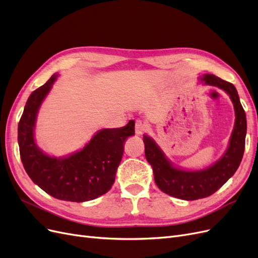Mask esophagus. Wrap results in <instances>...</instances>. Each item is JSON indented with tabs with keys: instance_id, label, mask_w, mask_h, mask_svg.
I'll return each instance as SVG.
<instances>
[{
	"instance_id": "1",
	"label": "esophagus",
	"mask_w": 258,
	"mask_h": 258,
	"mask_svg": "<svg viewBox=\"0 0 258 258\" xmlns=\"http://www.w3.org/2000/svg\"><path fill=\"white\" fill-rule=\"evenodd\" d=\"M146 129H147L146 124H145L142 120H137V121H136L135 130H136V134H137L138 136H141V135H143L144 132L146 131Z\"/></svg>"
}]
</instances>
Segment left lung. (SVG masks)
<instances>
[{"instance_id": "1", "label": "left lung", "mask_w": 258, "mask_h": 258, "mask_svg": "<svg viewBox=\"0 0 258 258\" xmlns=\"http://www.w3.org/2000/svg\"><path fill=\"white\" fill-rule=\"evenodd\" d=\"M201 81L207 85L216 86L225 90L229 95L235 107V128L227 151L220 160L210 168L200 171L177 169L167 160L154 140L147 136L143 138L145 157L152 165L156 185L163 192L183 200L206 198L220 189L235 174L243 157L245 147L246 117L240 103L236 87L231 83L212 74L202 76Z\"/></svg>"}]
</instances>
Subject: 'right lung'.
Listing matches in <instances>:
<instances>
[{"label": "right lung", "instance_id": "1", "mask_svg": "<svg viewBox=\"0 0 258 258\" xmlns=\"http://www.w3.org/2000/svg\"><path fill=\"white\" fill-rule=\"evenodd\" d=\"M57 75H52L31 93L18 124V144L22 165L30 178L50 196L84 202L102 196L115 182L126 139L135 136V120L126 126L97 132L83 150L69 157L44 154L34 141L37 111Z\"/></svg>", "mask_w": 258, "mask_h": 258}]
</instances>
